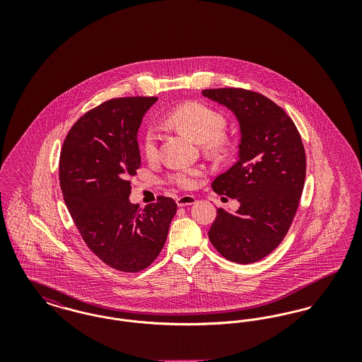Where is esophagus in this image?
Here are the masks:
<instances>
[{"label": "esophagus", "mask_w": 362, "mask_h": 362, "mask_svg": "<svg viewBox=\"0 0 362 362\" xmlns=\"http://www.w3.org/2000/svg\"><path fill=\"white\" fill-rule=\"evenodd\" d=\"M176 204H177L179 207L194 205L195 204V197H192V195H182V197L176 198Z\"/></svg>", "instance_id": "esophagus-1"}]
</instances>
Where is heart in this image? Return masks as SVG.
I'll use <instances>...</instances> for the list:
<instances>
[{"label": "heart", "mask_w": 362, "mask_h": 362, "mask_svg": "<svg viewBox=\"0 0 362 362\" xmlns=\"http://www.w3.org/2000/svg\"><path fill=\"white\" fill-rule=\"evenodd\" d=\"M167 122L194 142H205L209 149H220L224 146L223 132L226 126V119L220 111L206 104L199 102L182 104L167 115ZM142 149L151 160L157 156V134L153 129H148L145 132L142 138ZM201 173L199 168H176L168 175V182L179 189H192Z\"/></svg>", "instance_id": "b5f03b06"}]
</instances>
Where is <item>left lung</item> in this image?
<instances>
[{
  "mask_svg": "<svg viewBox=\"0 0 362 362\" xmlns=\"http://www.w3.org/2000/svg\"><path fill=\"white\" fill-rule=\"evenodd\" d=\"M240 126L239 158L211 187L238 199L235 211L217 209L209 239L228 260L247 264L273 252L297 211L305 182V151L291 117L266 96L241 89H204Z\"/></svg>",
  "mask_w": 362,
  "mask_h": 362,
  "instance_id": "1",
  "label": "left lung"
}]
</instances>
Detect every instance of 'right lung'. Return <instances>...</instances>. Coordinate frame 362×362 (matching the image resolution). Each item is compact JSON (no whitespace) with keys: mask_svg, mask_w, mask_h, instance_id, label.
Wrapping results in <instances>:
<instances>
[{"mask_svg":"<svg viewBox=\"0 0 362 362\" xmlns=\"http://www.w3.org/2000/svg\"><path fill=\"white\" fill-rule=\"evenodd\" d=\"M157 98L112 99L73 124L59 157V185L89 250L124 273L146 269L163 250L176 214L173 198L132 204L130 176L141 165L137 133Z\"/></svg>","mask_w":362,"mask_h":362,"instance_id":"right-lung-1","label":"right lung"}]
</instances>
